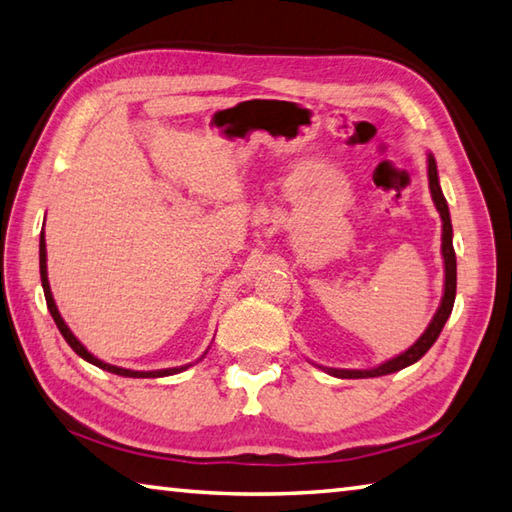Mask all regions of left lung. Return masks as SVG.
<instances>
[{
	"instance_id": "obj_1",
	"label": "left lung",
	"mask_w": 512,
	"mask_h": 512,
	"mask_svg": "<svg viewBox=\"0 0 512 512\" xmlns=\"http://www.w3.org/2000/svg\"><path fill=\"white\" fill-rule=\"evenodd\" d=\"M427 179H430V192H432V201L436 210H439L441 221H443V235H441V253H443V266H445V286H443V297L439 309H436L432 322L427 324V329L423 331V336L418 338L414 345L398 353L396 358L383 362L374 369H333V367H322L327 374L336 376V378H376V376H387L394 374V371H401L405 367L414 365L416 360H421L427 349H430L439 333L443 331L445 322H448L452 306H454V295H457V255H454V246H452V221H450V210H448V201H445L441 185H439V172H436V161L432 154H427Z\"/></svg>"
}]
</instances>
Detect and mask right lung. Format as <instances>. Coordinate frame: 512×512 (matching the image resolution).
<instances>
[{
  "label": "right lung",
  "mask_w": 512,
  "mask_h": 512,
  "mask_svg": "<svg viewBox=\"0 0 512 512\" xmlns=\"http://www.w3.org/2000/svg\"><path fill=\"white\" fill-rule=\"evenodd\" d=\"M40 277H42V288H44V297H46V306H49V311L53 315L55 324H58V329L62 333V338L69 342V347L78 353L80 358H85L91 365H96L105 371H111V374L116 376H125V378H161V376H172V374H179V371L188 369L190 365L185 367H172V369H156V371H134V369H123V367H116V365H109V362H102L100 358H96L94 353H89L87 347L82 345V342L73 336V331L67 327V322L62 320V315L58 311V306H55L53 300V293H51V286H49V277H46V241H44V228H42V235H40ZM203 358V356H201Z\"/></svg>",
  "instance_id": "add662e5"
}]
</instances>
